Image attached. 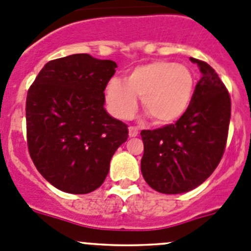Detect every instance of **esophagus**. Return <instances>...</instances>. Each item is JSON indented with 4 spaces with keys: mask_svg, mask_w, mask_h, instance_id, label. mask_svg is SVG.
I'll return each instance as SVG.
<instances>
[{
    "mask_svg": "<svg viewBox=\"0 0 251 251\" xmlns=\"http://www.w3.org/2000/svg\"><path fill=\"white\" fill-rule=\"evenodd\" d=\"M138 134H139V132H138V128H135V127H129V137H130V138L137 137Z\"/></svg>",
    "mask_w": 251,
    "mask_h": 251,
    "instance_id": "obj_1",
    "label": "esophagus"
}]
</instances>
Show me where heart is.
I'll use <instances>...</instances> for the list:
<instances>
[{"label":"heart","instance_id":"obj_1","mask_svg":"<svg viewBox=\"0 0 251 251\" xmlns=\"http://www.w3.org/2000/svg\"><path fill=\"white\" fill-rule=\"evenodd\" d=\"M196 87L195 74L173 61H152L130 70L124 77L111 78L106 86V102L116 118L128 119L142 107L157 124H170L187 112Z\"/></svg>","mask_w":251,"mask_h":251}]
</instances>
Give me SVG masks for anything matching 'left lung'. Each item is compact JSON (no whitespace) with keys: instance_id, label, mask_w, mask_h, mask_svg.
Here are the masks:
<instances>
[{"instance_id":"1","label":"left lung","mask_w":251,"mask_h":251,"mask_svg":"<svg viewBox=\"0 0 251 251\" xmlns=\"http://www.w3.org/2000/svg\"><path fill=\"white\" fill-rule=\"evenodd\" d=\"M191 61L201 78L187 112L175 124L140 133L143 177L166 195L188 192L204 182L218 166L228 137L230 97L226 86L208 64Z\"/></svg>"}]
</instances>
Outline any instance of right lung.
<instances>
[{"instance_id":"obj_1","label":"right lung","mask_w":251,"mask_h":251,"mask_svg":"<svg viewBox=\"0 0 251 251\" xmlns=\"http://www.w3.org/2000/svg\"><path fill=\"white\" fill-rule=\"evenodd\" d=\"M117 64L73 54L44 65L25 104L30 157L43 177L63 192L99 188L128 127L104 108V88Z\"/></svg>"}]
</instances>
